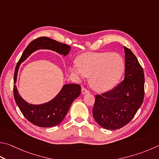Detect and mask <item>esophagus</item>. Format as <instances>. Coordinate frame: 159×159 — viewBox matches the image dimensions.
<instances>
[{
  "instance_id": "esophagus-1",
  "label": "esophagus",
  "mask_w": 159,
  "mask_h": 159,
  "mask_svg": "<svg viewBox=\"0 0 159 159\" xmlns=\"http://www.w3.org/2000/svg\"><path fill=\"white\" fill-rule=\"evenodd\" d=\"M81 92L83 94H88V93H89V91L88 90V89H86L85 88H83L81 89Z\"/></svg>"
}]
</instances>
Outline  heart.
Wrapping results in <instances>:
<instances>
[{"label": "heart", "instance_id": "heart-1", "mask_svg": "<svg viewBox=\"0 0 159 159\" xmlns=\"http://www.w3.org/2000/svg\"><path fill=\"white\" fill-rule=\"evenodd\" d=\"M125 61L120 54L109 52H88L77 57L76 65L71 67L72 74L89 76V83L97 91L114 87L122 76Z\"/></svg>", "mask_w": 159, "mask_h": 159}]
</instances>
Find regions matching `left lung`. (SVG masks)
Here are the masks:
<instances>
[{"instance_id":"left-lung-1","label":"left lung","mask_w":159,"mask_h":159,"mask_svg":"<svg viewBox=\"0 0 159 159\" xmlns=\"http://www.w3.org/2000/svg\"><path fill=\"white\" fill-rule=\"evenodd\" d=\"M125 79L112 90L95 97L93 117L106 129H119L131 122L145 96V75L142 66L129 48L125 47Z\"/></svg>"}]
</instances>
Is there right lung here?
Segmentation results:
<instances>
[{
  "label": "right lung",
  "mask_w": 159,
  "mask_h": 159,
  "mask_svg": "<svg viewBox=\"0 0 159 159\" xmlns=\"http://www.w3.org/2000/svg\"><path fill=\"white\" fill-rule=\"evenodd\" d=\"M39 49H50L66 56L70 53L71 47L47 37H40L34 39L25 48L17 62L14 70V84L16 83L20 64L32 53ZM80 89L81 88L79 84L65 85L53 99L41 105L28 104L19 94L16 85H14L13 92L16 103L30 122L40 127H52L59 125L64 119L72 102L80 95Z\"/></svg>",
  "instance_id": "add662e5"
}]
</instances>
